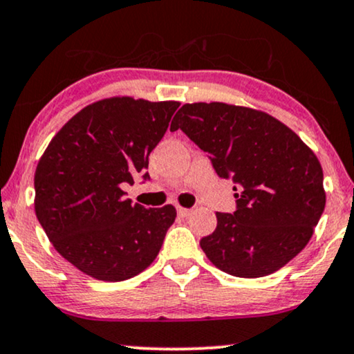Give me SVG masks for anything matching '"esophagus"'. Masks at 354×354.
Instances as JSON below:
<instances>
[{"label": "esophagus", "instance_id": "esophagus-1", "mask_svg": "<svg viewBox=\"0 0 354 354\" xmlns=\"http://www.w3.org/2000/svg\"><path fill=\"white\" fill-rule=\"evenodd\" d=\"M190 213H192V209H188V208H182V206H178V208H177V214L180 218L190 216Z\"/></svg>", "mask_w": 354, "mask_h": 354}]
</instances>
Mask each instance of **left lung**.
<instances>
[{
	"mask_svg": "<svg viewBox=\"0 0 354 354\" xmlns=\"http://www.w3.org/2000/svg\"><path fill=\"white\" fill-rule=\"evenodd\" d=\"M231 178L236 211L216 213L200 241L211 263L239 278L277 272L304 249L325 208L315 154L286 125L259 110L223 102L185 104L171 123Z\"/></svg>",
	"mask_w": 354,
	"mask_h": 354,
	"instance_id": "obj_1",
	"label": "left lung"
}]
</instances>
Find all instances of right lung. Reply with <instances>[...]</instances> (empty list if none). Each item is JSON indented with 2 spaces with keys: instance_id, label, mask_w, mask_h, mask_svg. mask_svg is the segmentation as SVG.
Returning <instances> with one entry per match:
<instances>
[{
  "instance_id": "add662e5",
  "label": "right lung",
  "mask_w": 354,
  "mask_h": 354,
  "mask_svg": "<svg viewBox=\"0 0 354 354\" xmlns=\"http://www.w3.org/2000/svg\"><path fill=\"white\" fill-rule=\"evenodd\" d=\"M178 102L113 97L87 105L59 130L35 171V214L63 259L102 281H123L153 263L172 205H135L122 190L149 180V154Z\"/></svg>"
}]
</instances>
